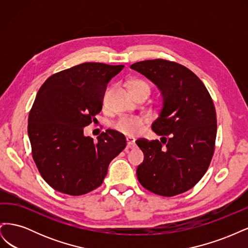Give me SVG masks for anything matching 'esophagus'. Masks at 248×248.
Listing matches in <instances>:
<instances>
[{
  "mask_svg": "<svg viewBox=\"0 0 248 248\" xmlns=\"http://www.w3.org/2000/svg\"><path fill=\"white\" fill-rule=\"evenodd\" d=\"M126 141H127V148L128 149H133L136 147V140L133 138H127Z\"/></svg>",
  "mask_w": 248,
  "mask_h": 248,
  "instance_id": "obj_1",
  "label": "esophagus"
}]
</instances>
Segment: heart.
I'll return each mask as SVG.
<instances>
[{
	"mask_svg": "<svg viewBox=\"0 0 248 248\" xmlns=\"http://www.w3.org/2000/svg\"><path fill=\"white\" fill-rule=\"evenodd\" d=\"M129 90L132 95L145 93L148 96L151 93V87L147 81L141 79L132 80L129 84ZM145 127V120L140 117H122L115 123V128L126 136H138Z\"/></svg>",
	"mask_w": 248,
	"mask_h": 248,
	"instance_id": "heart-1",
	"label": "heart"
}]
</instances>
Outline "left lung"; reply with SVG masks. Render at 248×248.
I'll list each match as a JSON object with an SVG mask.
<instances>
[{
    "instance_id": "left-lung-1",
    "label": "left lung",
    "mask_w": 248,
    "mask_h": 248,
    "mask_svg": "<svg viewBox=\"0 0 248 248\" xmlns=\"http://www.w3.org/2000/svg\"><path fill=\"white\" fill-rule=\"evenodd\" d=\"M136 70L159 88L163 107L152 124L160 140H138L145 155L137 176L146 189L174 197L196 185L212 160L217 120L213 100L191 70L163 59L134 63Z\"/></svg>"
}]
</instances>
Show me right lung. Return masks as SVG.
<instances>
[{"label":"right lung","mask_w":248,"mask_h":248,"mask_svg":"<svg viewBox=\"0 0 248 248\" xmlns=\"http://www.w3.org/2000/svg\"><path fill=\"white\" fill-rule=\"evenodd\" d=\"M123 68L82 63L52 74L39 89L28 133L36 167L55 190L76 197L96 189L126 147L125 137L111 129L97 141L84 136V127L102 108L108 81Z\"/></svg>","instance_id":"right-lung-1"}]
</instances>
